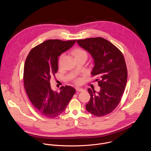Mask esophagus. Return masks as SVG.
<instances>
[{"label": "esophagus", "instance_id": "34e87169", "mask_svg": "<svg viewBox=\"0 0 151 151\" xmlns=\"http://www.w3.org/2000/svg\"><path fill=\"white\" fill-rule=\"evenodd\" d=\"M76 90L77 91H83L84 90L83 88H79V87H76Z\"/></svg>", "mask_w": 151, "mask_h": 151}]
</instances>
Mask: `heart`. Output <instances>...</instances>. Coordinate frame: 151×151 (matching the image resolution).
Returning a JSON list of instances; mask_svg holds the SVG:
<instances>
[{
	"label": "heart",
	"instance_id": "1",
	"mask_svg": "<svg viewBox=\"0 0 151 151\" xmlns=\"http://www.w3.org/2000/svg\"><path fill=\"white\" fill-rule=\"evenodd\" d=\"M73 54L75 57V58L76 59V60H80L81 58H85L87 59V57H88V53L85 50L82 49V48H77L76 49H75L73 51ZM64 54H62L60 55V57H59V62L61 61V58H63ZM76 82L78 83H79L81 82V79L80 78H77L76 80H75Z\"/></svg>",
	"mask_w": 151,
	"mask_h": 151
}]
</instances>
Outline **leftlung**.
<instances>
[{
    "label": "left lung",
    "mask_w": 151,
    "mask_h": 151,
    "mask_svg": "<svg viewBox=\"0 0 151 151\" xmlns=\"http://www.w3.org/2000/svg\"><path fill=\"white\" fill-rule=\"evenodd\" d=\"M78 45L93 57L94 66L92 76H96L100 90L88 88L91 98L86 109L96 116L111 113L119 103L127 80V69L122 53L106 39L97 37L77 40Z\"/></svg>",
    "instance_id": "8db88e82"
}]
</instances>
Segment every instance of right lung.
Wrapping results in <instances>:
<instances>
[{
  "mask_svg": "<svg viewBox=\"0 0 151 151\" xmlns=\"http://www.w3.org/2000/svg\"><path fill=\"white\" fill-rule=\"evenodd\" d=\"M76 40L50 39L30 51L24 64L23 80L26 93L36 111L46 118H55L66 109L76 90L70 86L54 91L50 79L58 70V57L70 48Z\"/></svg>",
  "mask_w": 151,
  "mask_h": 151,
  "instance_id": "add662e5",
  "label": "right lung"
}]
</instances>
